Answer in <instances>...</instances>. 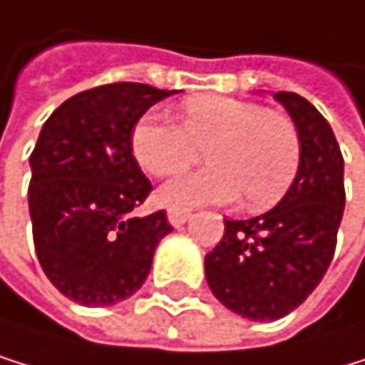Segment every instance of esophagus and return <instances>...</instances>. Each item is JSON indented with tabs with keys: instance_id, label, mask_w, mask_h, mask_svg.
Returning <instances> with one entry per match:
<instances>
[{
	"instance_id": "obj_1",
	"label": "esophagus",
	"mask_w": 365,
	"mask_h": 365,
	"mask_svg": "<svg viewBox=\"0 0 365 365\" xmlns=\"http://www.w3.org/2000/svg\"><path fill=\"white\" fill-rule=\"evenodd\" d=\"M188 217H190V210H186V208H168V222L175 228L181 226V224H186Z\"/></svg>"
}]
</instances>
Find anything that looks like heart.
Segmentation results:
<instances>
[{
    "label": "heart",
    "mask_w": 365,
    "mask_h": 365,
    "mask_svg": "<svg viewBox=\"0 0 365 365\" xmlns=\"http://www.w3.org/2000/svg\"><path fill=\"white\" fill-rule=\"evenodd\" d=\"M130 146L155 177L184 170L208 150V168L161 186L159 199L170 208L230 204L244 195L250 208L264 210L286 197L302 166V137L288 115L222 95L188 99L181 123L157 110L141 115Z\"/></svg>",
    "instance_id": "obj_1"
}]
</instances>
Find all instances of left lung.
Wrapping results in <instances>:
<instances>
[{
    "label": "left lung",
    "mask_w": 365,
    "mask_h": 365,
    "mask_svg": "<svg viewBox=\"0 0 365 365\" xmlns=\"http://www.w3.org/2000/svg\"><path fill=\"white\" fill-rule=\"evenodd\" d=\"M302 137V166L272 210L228 222L206 255V282L228 310L252 322L286 317L319 286L344 217V157L330 123L297 93L272 95Z\"/></svg>",
    "instance_id": "1"
}]
</instances>
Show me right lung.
<instances>
[{
  "mask_svg": "<svg viewBox=\"0 0 365 365\" xmlns=\"http://www.w3.org/2000/svg\"><path fill=\"white\" fill-rule=\"evenodd\" d=\"M177 91L117 81L83 91L46 119L31 155L37 259L51 284L81 306L135 294L173 226L166 212L135 217L153 186L133 157L139 117Z\"/></svg>",
  "mask_w": 365,
  "mask_h": 365,
  "instance_id": "obj_1",
  "label": "right lung"
}]
</instances>
